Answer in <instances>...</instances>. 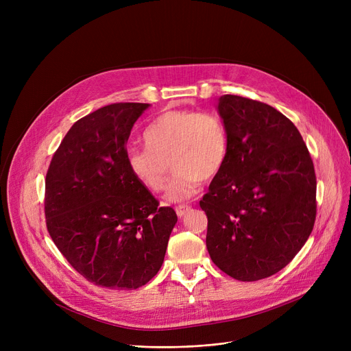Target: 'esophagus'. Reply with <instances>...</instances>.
<instances>
[{
	"label": "esophagus",
	"mask_w": 351,
	"mask_h": 351,
	"mask_svg": "<svg viewBox=\"0 0 351 351\" xmlns=\"http://www.w3.org/2000/svg\"><path fill=\"white\" fill-rule=\"evenodd\" d=\"M192 208L189 206V205H179V206H176V215L179 216V217H182V216H185L189 210H191Z\"/></svg>",
	"instance_id": "esophagus-1"
}]
</instances>
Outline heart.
I'll use <instances>...</instances> for the list:
<instances>
[{
    "instance_id": "obj_1",
    "label": "heart",
    "mask_w": 351,
    "mask_h": 351,
    "mask_svg": "<svg viewBox=\"0 0 351 351\" xmlns=\"http://www.w3.org/2000/svg\"><path fill=\"white\" fill-rule=\"evenodd\" d=\"M146 147L126 152L129 172L151 192L165 189L169 163L175 176L166 193L169 202L193 197L200 182L215 179L229 155L225 122L213 112L171 109L158 115L143 132Z\"/></svg>"
}]
</instances>
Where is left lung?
<instances>
[{
  "label": "left lung",
  "instance_id": "obj_1",
  "mask_svg": "<svg viewBox=\"0 0 351 351\" xmlns=\"http://www.w3.org/2000/svg\"><path fill=\"white\" fill-rule=\"evenodd\" d=\"M229 155L199 205L212 262L241 282L287 266L316 220V173L298 128L278 109L237 95L219 99Z\"/></svg>",
  "mask_w": 351,
  "mask_h": 351
}]
</instances>
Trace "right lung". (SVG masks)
<instances>
[{"label":"right lung","mask_w":351,"mask_h":351,"mask_svg":"<svg viewBox=\"0 0 351 351\" xmlns=\"http://www.w3.org/2000/svg\"><path fill=\"white\" fill-rule=\"evenodd\" d=\"M149 104L102 106L71 126L45 178V222L81 276L106 289H138L159 271L176 212L129 172L126 142Z\"/></svg>","instance_id":"1"}]
</instances>
